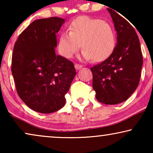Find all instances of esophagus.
<instances>
[{
    "mask_svg": "<svg viewBox=\"0 0 153 153\" xmlns=\"http://www.w3.org/2000/svg\"><path fill=\"white\" fill-rule=\"evenodd\" d=\"M75 68H76V70H80V69H81L82 68V65H79V64H75Z\"/></svg>",
    "mask_w": 153,
    "mask_h": 153,
    "instance_id": "34e87169",
    "label": "esophagus"
}]
</instances>
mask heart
<instances>
[{"label": "heart", "instance_id": "heart-1", "mask_svg": "<svg viewBox=\"0 0 153 153\" xmlns=\"http://www.w3.org/2000/svg\"><path fill=\"white\" fill-rule=\"evenodd\" d=\"M59 37L58 47L62 56L72 58L81 47V58L100 62L109 56L116 47L114 29L107 22L88 16H79L73 20Z\"/></svg>", "mask_w": 153, "mask_h": 153}]
</instances>
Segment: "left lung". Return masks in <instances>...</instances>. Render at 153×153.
<instances>
[{
	"label": "left lung",
	"mask_w": 153,
	"mask_h": 153,
	"mask_svg": "<svg viewBox=\"0 0 153 153\" xmlns=\"http://www.w3.org/2000/svg\"><path fill=\"white\" fill-rule=\"evenodd\" d=\"M107 10L117 33V45L107 59L91 70L96 99L105 104H117L128 99L139 85L143 56L133 27L115 10Z\"/></svg>",
	"instance_id": "left-lung-1"
}]
</instances>
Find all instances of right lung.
I'll return each instance as SVG.
<instances>
[{"mask_svg": "<svg viewBox=\"0 0 153 153\" xmlns=\"http://www.w3.org/2000/svg\"><path fill=\"white\" fill-rule=\"evenodd\" d=\"M64 19H40L21 33L14 45L12 73L16 91L31 109L42 114L60 110L76 75L74 64L56 55V33Z\"/></svg>", "mask_w": 153, "mask_h": 153, "instance_id": "1", "label": "right lung"}]
</instances>
